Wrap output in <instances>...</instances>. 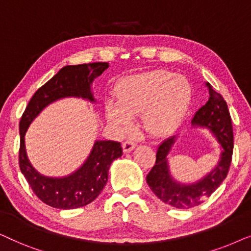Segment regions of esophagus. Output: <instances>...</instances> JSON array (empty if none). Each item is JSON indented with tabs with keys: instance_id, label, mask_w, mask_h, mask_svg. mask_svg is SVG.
<instances>
[{
	"instance_id": "esophagus-1",
	"label": "esophagus",
	"mask_w": 251,
	"mask_h": 251,
	"mask_svg": "<svg viewBox=\"0 0 251 251\" xmlns=\"http://www.w3.org/2000/svg\"><path fill=\"white\" fill-rule=\"evenodd\" d=\"M136 146L137 144L135 142H132V140H126V142L123 143V151H125V153H129L131 152Z\"/></svg>"
}]
</instances>
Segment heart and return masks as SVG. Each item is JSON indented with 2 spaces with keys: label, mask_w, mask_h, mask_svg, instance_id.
<instances>
[{
  "label": "heart",
  "mask_w": 251,
  "mask_h": 251,
  "mask_svg": "<svg viewBox=\"0 0 251 251\" xmlns=\"http://www.w3.org/2000/svg\"><path fill=\"white\" fill-rule=\"evenodd\" d=\"M116 99L106 106L107 118L122 131L131 128L133 116L142 114L145 129L155 137L169 136L181 125L192 99L186 77L169 71H150L121 78Z\"/></svg>",
  "instance_id": "1"
}]
</instances>
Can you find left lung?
<instances>
[{
	"label": "left lung",
	"instance_id": "1",
	"mask_svg": "<svg viewBox=\"0 0 251 251\" xmlns=\"http://www.w3.org/2000/svg\"><path fill=\"white\" fill-rule=\"evenodd\" d=\"M209 98L192 119V126L209 130L219 144V160L203 177L193 183H181L170 171L168 156L178 136L163 140L157 147L155 166L146 176V181L153 193L164 203L178 209H188L200 204L210 197L227 176L233 154V128L227 104L221 94L205 82Z\"/></svg>",
	"mask_w": 251,
	"mask_h": 251
}]
</instances>
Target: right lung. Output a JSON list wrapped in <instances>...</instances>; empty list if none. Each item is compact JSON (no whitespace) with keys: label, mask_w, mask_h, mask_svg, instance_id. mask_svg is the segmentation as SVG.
<instances>
[{"label":"right lung","mask_w":251,"mask_h":251,"mask_svg":"<svg viewBox=\"0 0 251 251\" xmlns=\"http://www.w3.org/2000/svg\"><path fill=\"white\" fill-rule=\"evenodd\" d=\"M108 66V63H92L63 67L34 94L20 120V170L36 197L50 207L66 210L94 201L107 183L112 162L122 155L121 144L96 140L81 167L67 176L49 177L40 174L29 162L25 145L27 129L47 106L60 99L74 97L96 104L92 83Z\"/></svg>","instance_id":"right-lung-1"}]
</instances>
